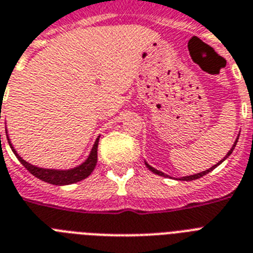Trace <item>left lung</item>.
I'll return each mask as SVG.
<instances>
[{"label":"left lung","mask_w":253,"mask_h":253,"mask_svg":"<svg viewBox=\"0 0 253 253\" xmlns=\"http://www.w3.org/2000/svg\"><path fill=\"white\" fill-rule=\"evenodd\" d=\"M238 139H239V135H238V137H237V139H235V141H234V144H233V147H231V149H230V151L227 152V155L225 156V157H223V159L221 160V161H219V162H217V164H215V165H213L212 168H209L208 170H204V171H201V173L194 174V175H187V176H182V179H180V180H195V179H199V178H201V176H204L205 174L211 173V171H212L213 169H215V168H217V166H218L219 164H222V162L225 161V160H226L227 157H229V156L231 155V153H233L234 148H235V145H237V143H238ZM145 166H147L148 169L151 170L152 173L157 174V175H161V176H169V175H168V174L162 173V171H160V170L155 169V168H152V166L149 165V164H148V162H145Z\"/></svg>","instance_id":"obj_1"}]
</instances>
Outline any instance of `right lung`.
Wrapping results in <instances>:
<instances>
[{
  "mask_svg": "<svg viewBox=\"0 0 253 253\" xmlns=\"http://www.w3.org/2000/svg\"><path fill=\"white\" fill-rule=\"evenodd\" d=\"M1 136V135H0ZM6 137H7V141H9V145L11 148V151L14 152V155L16 156V159L22 162V165L26 168L31 174H34L36 178L44 180L46 183L55 184V186H66V184H73L80 182V180L85 179L87 176L91 175V173L93 171V169L96 168V164H97V145H98V139L100 136L96 139L93 147H92L91 152H89V156L88 159L84 162H82L80 165L75 166L73 169H45V168H39V166H35L30 162H27L26 160H23L18 155V152L15 151V148L13 147L11 141H10V137L6 132Z\"/></svg>",
  "mask_w": 253,
  "mask_h": 253,
  "instance_id": "1",
  "label": "right lung"
}]
</instances>
